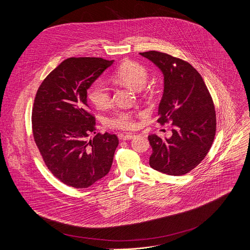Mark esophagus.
<instances>
[{"label": "esophagus", "instance_id": "obj_1", "mask_svg": "<svg viewBox=\"0 0 250 250\" xmlns=\"http://www.w3.org/2000/svg\"><path fill=\"white\" fill-rule=\"evenodd\" d=\"M134 136H135V134H133V133H126L125 135H124L123 139L124 140H128V139H132Z\"/></svg>", "mask_w": 250, "mask_h": 250}]
</instances>
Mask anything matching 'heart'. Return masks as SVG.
Masks as SVG:
<instances>
[{
	"label": "heart",
	"mask_w": 250,
	"mask_h": 250,
	"mask_svg": "<svg viewBox=\"0 0 250 250\" xmlns=\"http://www.w3.org/2000/svg\"><path fill=\"white\" fill-rule=\"evenodd\" d=\"M116 78L135 91L144 89L148 81L147 70L133 61L125 62L117 71ZM89 100L100 109L108 108L112 104L113 98L111 90L104 82L98 80L88 89ZM106 125L114 128L131 129L136 124L133 114L128 111H119L106 121Z\"/></svg>",
	"instance_id": "1"
}]
</instances>
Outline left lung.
<instances>
[{
	"instance_id": "1",
	"label": "left lung",
	"mask_w": 250,
	"mask_h": 250,
	"mask_svg": "<svg viewBox=\"0 0 250 250\" xmlns=\"http://www.w3.org/2000/svg\"><path fill=\"white\" fill-rule=\"evenodd\" d=\"M163 74L164 90L158 123L172 124V135L148 136L152 147L149 165L161 173L181 176L201 163L216 133V112L208 90L188 62L158 51L139 53Z\"/></svg>"
}]
</instances>
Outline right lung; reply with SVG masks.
Returning a JSON list of instances; mask_svg holds the SVG:
<instances>
[{
    "instance_id": "add662e5",
    "label": "right lung",
    "mask_w": 250,
    "mask_h": 250,
    "mask_svg": "<svg viewBox=\"0 0 250 250\" xmlns=\"http://www.w3.org/2000/svg\"><path fill=\"white\" fill-rule=\"evenodd\" d=\"M114 60L71 57L43 80L32 108L34 141L51 173L62 183L88 188L109 173L119 146L117 135L95 132L87 104L90 86Z\"/></svg>"
}]
</instances>
